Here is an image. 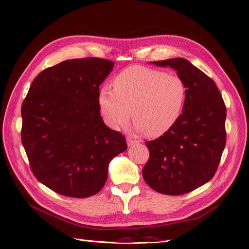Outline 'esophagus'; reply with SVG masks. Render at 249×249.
<instances>
[{
  "label": "esophagus",
  "instance_id": "obj_1",
  "mask_svg": "<svg viewBox=\"0 0 249 249\" xmlns=\"http://www.w3.org/2000/svg\"><path fill=\"white\" fill-rule=\"evenodd\" d=\"M138 141L135 140V139H132L130 137H126V143H127V146H132L134 144H136Z\"/></svg>",
  "mask_w": 249,
  "mask_h": 249
}]
</instances>
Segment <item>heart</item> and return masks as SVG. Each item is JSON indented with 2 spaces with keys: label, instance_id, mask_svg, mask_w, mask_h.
Segmentation results:
<instances>
[{
  "label": "heart",
  "instance_id": "1",
  "mask_svg": "<svg viewBox=\"0 0 249 249\" xmlns=\"http://www.w3.org/2000/svg\"><path fill=\"white\" fill-rule=\"evenodd\" d=\"M113 88L100 90L102 114L112 129L129 122L148 137L168 132L182 115L187 100V86L177 74L135 65L123 71L113 81Z\"/></svg>",
  "mask_w": 249,
  "mask_h": 249
}]
</instances>
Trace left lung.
<instances>
[{
	"mask_svg": "<svg viewBox=\"0 0 249 249\" xmlns=\"http://www.w3.org/2000/svg\"><path fill=\"white\" fill-rule=\"evenodd\" d=\"M154 63L177 71L187 86V100L178 123L163 136L145 142L149 159L142 177L157 192L182 195L214 177L227 141V108L215 82L188 60Z\"/></svg>",
	"mask_w": 249,
	"mask_h": 249,
	"instance_id": "1",
	"label": "left lung"
}]
</instances>
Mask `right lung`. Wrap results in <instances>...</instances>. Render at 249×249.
I'll return each mask as SVG.
<instances>
[{
	"label": "right lung",
	"mask_w": 249,
	"mask_h": 249,
	"mask_svg": "<svg viewBox=\"0 0 249 249\" xmlns=\"http://www.w3.org/2000/svg\"><path fill=\"white\" fill-rule=\"evenodd\" d=\"M114 62L66 60L38 73L21 105V143L34 177L63 196L102 190L108 165L126 149L122 133L104 124L100 85Z\"/></svg>",
	"instance_id": "obj_1"
}]
</instances>
